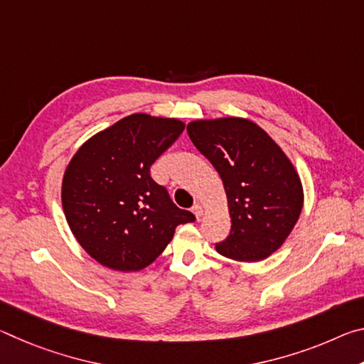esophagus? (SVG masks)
Returning a JSON list of instances; mask_svg holds the SVG:
<instances>
[{"label": "esophagus", "mask_w": 364, "mask_h": 364, "mask_svg": "<svg viewBox=\"0 0 364 364\" xmlns=\"http://www.w3.org/2000/svg\"><path fill=\"white\" fill-rule=\"evenodd\" d=\"M193 213L196 215V218L199 220L200 217H202V207L199 205V204H196V205H193Z\"/></svg>", "instance_id": "34e87169"}]
</instances>
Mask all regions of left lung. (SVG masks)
<instances>
[{
  "instance_id": "obj_1",
  "label": "left lung",
  "mask_w": 364,
  "mask_h": 364,
  "mask_svg": "<svg viewBox=\"0 0 364 364\" xmlns=\"http://www.w3.org/2000/svg\"><path fill=\"white\" fill-rule=\"evenodd\" d=\"M188 134L220 173L228 196L231 231L215 244L218 254L237 262L269 257L286 241L304 205L291 160L250 120L191 122Z\"/></svg>"
}]
</instances>
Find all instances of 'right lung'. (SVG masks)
Returning a JSON list of instances; mask_svg holds the SVG:
<instances>
[{"instance_id":"right-lung-1","label":"right lung","mask_w":364,"mask_h":364,"mask_svg":"<svg viewBox=\"0 0 364 364\" xmlns=\"http://www.w3.org/2000/svg\"><path fill=\"white\" fill-rule=\"evenodd\" d=\"M184 123L133 114L86 141L63 180L73 236L96 262L138 271L162 254L178 225L194 221L152 180L151 165L180 138Z\"/></svg>"}]
</instances>
